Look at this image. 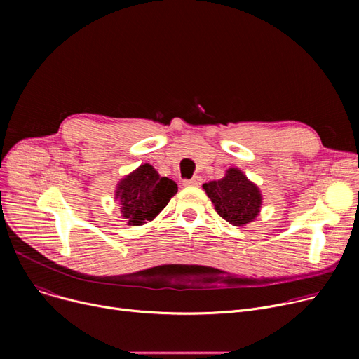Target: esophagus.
<instances>
[{
	"label": "esophagus",
	"instance_id": "34e87169",
	"mask_svg": "<svg viewBox=\"0 0 359 359\" xmlns=\"http://www.w3.org/2000/svg\"><path fill=\"white\" fill-rule=\"evenodd\" d=\"M201 182H202V179L199 176H195L191 180H183V186H199Z\"/></svg>",
	"mask_w": 359,
	"mask_h": 359
}]
</instances>
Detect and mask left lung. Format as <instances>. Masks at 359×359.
<instances>
[{
	"instance_id": "left-lung-1",
	"label": "left lung",
	"mask_w": 359,
	"mask_h": 359,
	"mask_svg": "<svg viewBox=\"0 0 359 359\" xmlns=\"http://www.w3.org/2000/svg\"><path fill=\"white\" fill-rule=\"evenodd\" d=\"M202 187L218 215L236 227L252 222L260 212L259 187L236 167H230L222 179L203 183Z\"/></svg>"
}]
</instances>
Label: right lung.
Returning <instances> with one entry per match:
<instances>
[{
    "instance_id": "right-lung-1",
    "label": "right lung",
    "mask_w": 359,
    "mask_h": 359,
    "mask_svg": "<svg viewBox=\"0 0 359 359\" xmlns=\"http://www.w3.org/2000/svg\"><path fill=\"white\" fill-rule=\"evenodd\" d=\"M176 192V182L161 177L151 164H142L118 183L115 199L129 225H142L153 221Z\"/></svg>"
}]
</instances>
